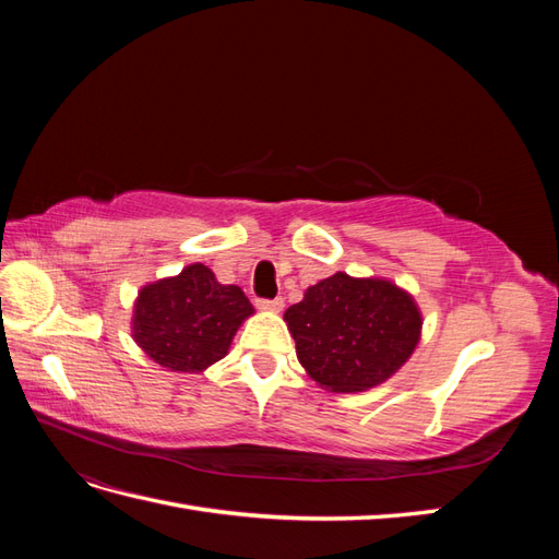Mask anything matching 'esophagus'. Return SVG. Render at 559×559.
<instances>
[{"label":"esophagus","mask_w":559,"mask_h":559,"mask_svg":"<svg viewBox=\"0 0 559 559\" xmlns=\"http://www.w3.org/2000/svg\"><path fill=\"white\" fill-rule=\"evenodd\" d=\"M259 310H267V312H280L284 300L282 298H257Z\"/></svg>","instance_id":"34e87169"}]
</instances>
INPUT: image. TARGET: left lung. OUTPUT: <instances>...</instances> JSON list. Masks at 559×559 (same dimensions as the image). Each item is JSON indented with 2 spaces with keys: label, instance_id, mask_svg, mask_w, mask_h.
<instances>
[{
  "label": "left lung",
  "instance_id": "left-lung-1",
  "mask_svg": "<svg viewBox=\"0 0 559 559\" xmlns=\"http://www.w3.org/2000/svg\"><path fill=\"white\" fill-rule=\"evenodd\" d=\"M302 368L331 392H364L392 378L419 343L415 300L386 280L335 273L284 312Z\"/></svg>",
  "mask_w": 559,
  "mask_h": 559
}]
</instances>
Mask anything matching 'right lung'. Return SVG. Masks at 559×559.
Listing matches in <instances>:
<instances>
[{
  "instance_id": "1",
  "label": "right lung",
  "mask_w": 559,
  "mask_h": 559,
  "mask_svg": "<svg viewBox=\"0 0 559 559\" xmlns=\"http://www.w3.org/2000/svg\"><path fill=\"white\" fill-rule=\"evenodd\" d=\"M253 312L240 286L218 284L202 263L148 284L134 302L132 335L148 359L177 373H198L224 359L235 331Z\"/></svg>"
}]
</instances>
